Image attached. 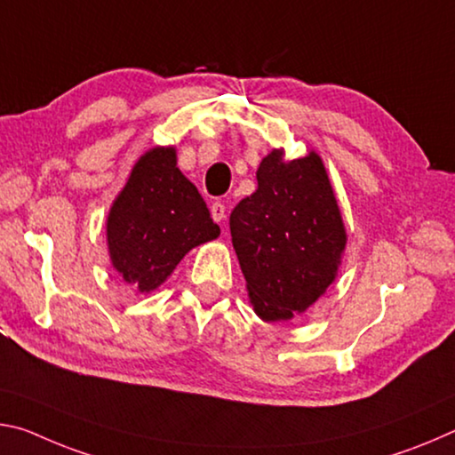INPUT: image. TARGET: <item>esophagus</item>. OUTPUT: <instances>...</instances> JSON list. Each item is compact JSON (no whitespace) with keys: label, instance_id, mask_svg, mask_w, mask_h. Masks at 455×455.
<instances>
[{"label":"esophagus","instance_id":"esophagus-1","mask_svg":"<svg viewBox=\"0 0 455 455\" xmlns=\"http://www.w3.org/2000/svg\"><path fill=\"white\" fill-rule=\"evenodd\" d=\"M212 218H213V221L221 223L223 218H226V205L220 204V201H215V204H212Z\"/></svg>","mask_w":455,"mask_h":455}]
</instances>
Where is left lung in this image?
<instances>
[{
  "instance_id": "1",
  "label": "left lung",
  "mask_w": 455,
  "mask_h": 455,
  "mask_svg": "<svg viewBox=\"0 0 455 455\" xmlns=\"http://www.w3.org/2000/svg\"><path fill=\"white\" fill-rule=\"evenodd\" d=\"M258 189L229 215L250 304L264 323L307 312L339 276L347 228L320 155L286 159L272 148Z\"/></svg>"
}]
</instances>
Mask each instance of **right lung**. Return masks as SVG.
I'll return each mask as SVG.
<instances>
[{"mask_svg": "<svg viewBox=\"0 0 455 455\" xmlns=\"http://www.w3.org/2000/svg\"><path fill=\"white\" fill-rule=\"evenodd\" d=\"M218 235L204 197L177 167L175 147L140 155L107 215L110 264L140 294L157 290L188 251Z\"/></svg>", "mask_w": 455, "mask_h": 455, "instance_id": "obj_1", "label": "right lung"}]
</instances>
